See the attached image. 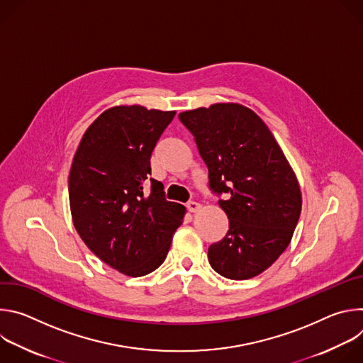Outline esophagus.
<instances>
[{
    "label": "esophagus",
    "instance_id": "34e87169",
    "mask_svg": "<svg viewBox=\"0 0 363 363\" xmlns=\"http://www.w3.org/2000/svg\"><path fill=\"white\" fill-rule=\"evenodd\" d=\"M186 208H188L191 213H196V211L201 208V203L196 202V201H188V202H186Z\"/></svg>",
    "mask_w": 363,
    "mask_h": 363
}]
</instances>
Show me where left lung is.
I'll return each instance as SVG.
<instances>
[{
    "mask_svg": "<svg viewBox=\"0 0 363 363\" xmlns=\"http://www.w3.org/2000/svg\"><path fill=\"white\" fill-rule=\"evenodd\" d=\"M208 168L210 189L230 220L210 245L223 277L247 280L269 269L290 244L301 211L297 178L266 123L235 103L179 113Z\"/></svg>",
    "mask_w": 363,
    "mask_h": 363,
    "instance_id": "8db88e82",
    "label": "left lung"
}]
</instances>
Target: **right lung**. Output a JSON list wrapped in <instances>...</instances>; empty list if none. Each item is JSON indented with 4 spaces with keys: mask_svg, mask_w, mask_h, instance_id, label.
Segmentation results:
<instances>
[{
    "mask_svg": "<svg viewBox=\"0 0 363 363\" xmlns=\"http://www.w3.org/2000/svg\"><path fill=\"white\" fill-rule=\"evenodd\" d=\"M175 112L116 106L86 130L69 175L73 224L84 244L112 269L140 277L167 258L185 206L167 201L150 178L155 145Z\"/></svg>",
    "mask_w": 363,
    "mask_h": 363,
    "instance_id": "1",
    "label": "right lung"
}]
</instances>
